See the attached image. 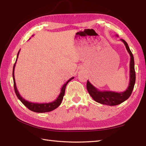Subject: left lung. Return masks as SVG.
Wrapping results in <instances>:
<instances>
[{
    "label": "left lung",
    "mask_w": 146,
    "mask_h": 146,
    "mask_svg": "<svg viewBox=\"0 0 146 146\" xmlns=\"http://www.w3.org/2000/svg\"><path fill=\"white\" fill-rule=\"evenodd\" d=\"M118 36V35H116ZM122 41L128 52L131 56V60H130V79L129 83L127 88L126 90L123 92H115L112 91H100L93 85L88 80L86 83V88L90 95L91 97L94 100L100 103L101 104L109 105V106H113V105H117L122 102L125 101L131 96L133 89L134 87L135 83V72L134 68V56H133L132 52L130 49L128 44L123 39H120Z\"/></svg>",
    "instance_id": "1"
}]
</instances>
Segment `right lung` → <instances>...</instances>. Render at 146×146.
<instances>
[{
    "mask_svg": "<svg viewBox=\"0 0 146 146\" xmlns=\"http://www.w3.org/2000/svg\"><path fill=\"white\" fill-rule=\"evenodd\" d=\"M19 51L17 55V58H16V61H15V63L13 67V72H12V76H13V80H14V90L15 93L16 94L17 98L19 99L21 102L23 103L25 106L29 108L30 110H31L33 111H35V112L37 113H44V112H48V111H51L52 110H53L56 108H58L59 106H60V104H61L62 100L63 99V97L64 95V93H65V88H66V86L68 84V83L70 82L71 80H73L74 78V77H72L70 79H69L68 81L64 83L63 86H62V88L61 89L60 91V94L58 95V97L55 100L51 102H49V103H42V104H39V103H33V102H31L27 101L25 99L23 98L20 95L19 93V91L17 90V88L16 87V83H15V78H14V69H15V63H16V61L17 60L19 54Z\"/></svg>",
    "mask_w": 146,
    "mask_h": 146,
    "instance_id": "add662e5",
    "label": "right lung"
}]
</instances>
